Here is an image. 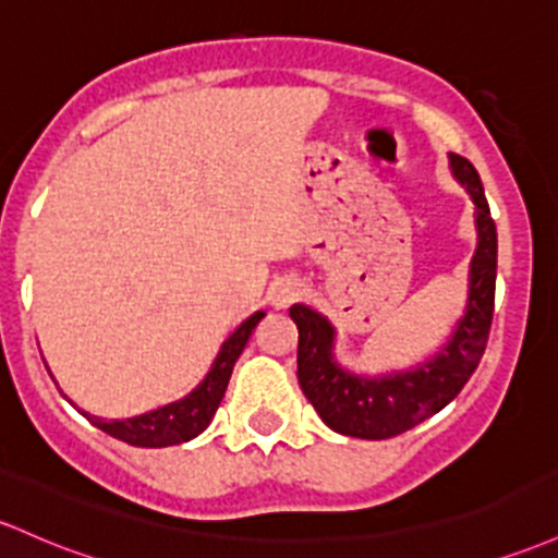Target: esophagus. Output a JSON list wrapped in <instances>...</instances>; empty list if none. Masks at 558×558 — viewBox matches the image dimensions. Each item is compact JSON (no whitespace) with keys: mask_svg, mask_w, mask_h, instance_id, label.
<instances>
[{"mask_svg":"<svg viewBox=\"0 0 558 558\" xmlns=\"http://www.w3.org/2000/svg\"><path fill=\"white\" fill-rule=\"evenodd\" d=\"M302 293H304V289L299 280H283V283H278V289L272 291V304L278 310H286V307H291L293 302H299V299H302Z\"/></svg>","mask_w":558,"mask_h":558,"instance_id":"34e87169","label":"esophagus"}]
</instances>
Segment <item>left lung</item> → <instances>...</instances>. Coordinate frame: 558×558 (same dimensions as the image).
Segmentation results:
<instances>
[{"label":"left lung","instance_id":"1","mask_svg":"<svg viewBox=\"0 0 558 558\" xmlns=\"http://www.w3.org/2000/svg\"><path fill=\"white\" fill-rule=\"evenodd\" d=\"M450 169L474 201L476 251L469 269V304L450 341L426 363L387 376H357L336 363V330L320 312L293 304L299 328L296 376L304 397L333 432L357 439H389L439 413L466 387L485 354L495 310L498 232L489 217L480 174L463 156L450 153Z\"/></svg>","mask_w":558,"mask_h":558}]
</instances>
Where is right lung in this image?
Listing matches in <instances>:
<instances>
[{"label":"right lung","mask_w":558,"mask_h":558,"mask_svg":"<svg viewBox=\"0 0 558 558\" xmlns=\"http://www.w3.org/2000/svg\"><path fill=\"white\" fill-rule=\"evenodd\" d=\"M262 317H265V312H254L248 320H243L241 326L232 330V336L219 349L217 360L211 363V371L206 373L204 381L182 400L124 421H102L97 415H84L110 437L134 445V448H169V445H182L187 439L198 437L211 424L214 413H217L219 402L225 397V389H228L232 365L241 357L243 347H246L254 328L259 326Z\"/></svg>","instance_id":"add662e5"}]
</instances>
